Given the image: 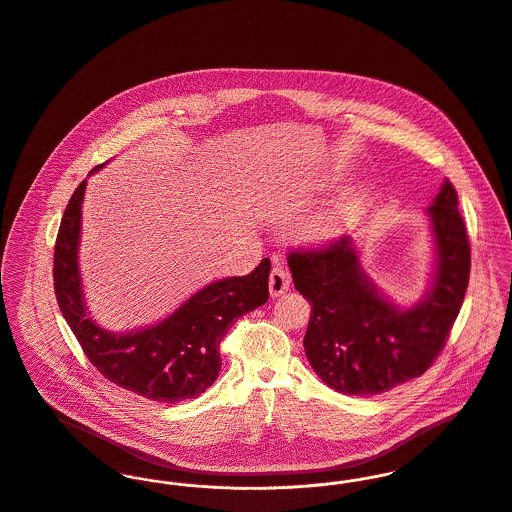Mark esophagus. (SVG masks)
<instances>
[{"label": "esophagus", "mask_w": 512, "mask_h": 512, "mask_svg": "<svg viewBox=\"0 0 512 512\" xmlns=\"http://www.w3.org/2000/svg\"><path fill=\"white\" fill-rule=\"evenodd\" d=\"M288 286H290V275H288V271L283 269L281 265L273 267V271H271V275H269V292H271V296H273V298L283 296L284 292L288 290Z\"/></svg>", "instance_id": "esophagus-1"}]
</instances>
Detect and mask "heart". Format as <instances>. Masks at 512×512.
Wrapping results in <instances>:
<instances>
[{
  "label": "heart",
  "mask_w": 512,
  "mask_h": 512,
  "mask_svg": "<svg viewBox=\"0 0 512 512\" xmlns=\"http://www.w3.org/2000/svg\"><path fill=\"white\" fill-rule=\"evenodd\" d=\"M363 200V192H351L336 198L308 222L306 237L316 243L340 237L341 233H345L359 218Z\"/></svg>",
  "instance_id": "heart-1"
}]
</instances>
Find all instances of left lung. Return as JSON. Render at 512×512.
Here are the masks:
<instances>
[{
	"mask_svg": "<svg viewBox=\"0 0 512 512\" xmlns=\"http://www.w3.org/2000/svg\"><path fill=\"white\" fill-rule=\"evenodd\" d=\"M434 269L426 294L400 306L365 275L361 251L349 235L318 251H292L296 290L312 304L304 336L316 375L343 395L371 397L420 377L442 351L459 314L471 249L446 178L426 210Z\"/></svg>",
	"mask_w": 512,
	"mask_h": 512,
	"instance_id": "left-lung-1",
	"label": "left lung"
}]
</instances>
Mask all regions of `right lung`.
<instances>
[{
	"label": "right lung",
	"instance_id": "1",
	"mask_svg": "<svg viewBox=\"0 0 512 512\" xmlns=\"http://www.w3.org/2000/svg\"><path fill=\"white\" fill-rule=\"evenodd\" d=\"M84 190L86 180L64 210L55 245V294L64 320L86 357L117 387L155 402L202 395L218 379L220 341L231 324L267 302L271 261L263 259L245 277L200 288L153 326L121 334L106 330L90 318L78 267Z\"/></svg>",
	"mask_w": 512,
	"mask_h": 512
}]
</instances>
